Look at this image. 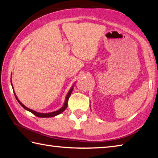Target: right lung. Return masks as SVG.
Returning <instances> with one entry per match:
<instances>
[{
	"label": "right lung",
	"mask_w": 158,
	"mask_h": 158,
	"mask_svg": "<svg viewBox=\"0 0 158 158\" xmlns=\"http://www.w3.org/2000/svg\"><path fill=\"white\" fill-rule=\"evenodd\" d=\"M72 91H73V88H72V89H70V91H69L68 94H67V97H66V99H65V104H64V106H63V107L61 108L60 109H59V110L55 111V112H50V113H40V112H35V111H34V110H31V109L27 108V107H26V106H24L23 104H22L20 101L18 100V99L17 98V97H16V95H15V94L14 91V95H15V97L16 99H17L18 102L19 103H20V104L22 106V107H23V108L25 109V110H28V111H30V112H32V113H33L34 115L36 116V117L46 118V117H54V116H56V115H58V114H60L61 112H63L64 110H65V109H66L67 107V102H68V99H69V97H70L71 93H72Z\"/></svg>",
	"instance_id": "add662e5"
}]
</instances>
